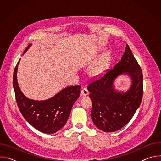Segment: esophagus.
<instances>
[{"label": "esophagus", "mask_w": 161, "mask_h": 161, "mask_svg": "<svg viewBox=\"0 0 161 161\" xmlns=\"http://www.w3.org/2000/svg\"><path fill=\"white\" fill-rule=\"evenodd\" d=\"M88 94H89L88 91L85 88L81 90V95L83 96H86L87 95H88Z\"/></svg>", "instance_id": "esophagus-1"}]
</instances>
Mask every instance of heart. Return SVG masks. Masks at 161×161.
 <instances>
[{
	"mask_svg": "<svg viewBox=\"0 0 161 161\" xmlns=\"http://www.w3.org/2000/svg\"><path fill=\"white\" fill-rule=\"evenodd\" d=\"M108 58V54H104L99 60L98 63L92 68L91 70V73L95 76L100 75L104 71L105 67V64Z\"/></svg>",
	"mask_w": 161,
	"mask_h": 161,
	"instance_id": "1",
	"label": "heart"
}]
</instances>
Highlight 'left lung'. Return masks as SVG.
Listing matches in <instances>:
<instances>
[{
	"instance_id": "left-lung-1",
	"label": "left lung",
	"mask_w": 161,
	"mask_h": 161,
	"mask_svg": "<svg viewBox=\"0 0 161 161\" xmlns=\"http://www.w3.org/2000/svg\"><path fill=\"white\" fill-rule=\"evenodd\" d=\"M122 74L129 75L132 80L125 93L117 92L114 86V80ZM87 89L92 104L90 116L98 129L106 132L117 131L131 120L142 103L143 73L128 44L121 60L90 82Z\"/></svg>"
}]
</instances>
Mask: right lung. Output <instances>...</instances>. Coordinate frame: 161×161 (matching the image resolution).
I'll return each instance as SVG.
<instances>
[{
	"label": "right lung",
	"instance_id": "obj_1",
	"mask_svg": "<svg viewBox=\"0 0 161 161\" xmlns=\"http://www.w3.org/2000/svg\"><path fill=\"white\" fill-rule=\"evenodd\" d=\"M29 44L24 53L29 48ZM19 60L14 69L13 85L18 108L25 120L37 130L53 134L65 124L75 102L80 94V85L67 86L53 97L44 101H35L25 97L17 81V69Z\"/></svg>",
	"mask_w": 161,
	"mask_h": 161
}]
</instances>
